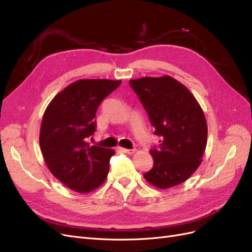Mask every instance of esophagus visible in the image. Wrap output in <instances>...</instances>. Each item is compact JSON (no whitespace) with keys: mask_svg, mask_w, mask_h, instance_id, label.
<instances>
[{"mask_svg":"<svg viewBox=\"0 0 252 252\" xmlns=\"http://www.w3.org/2000/svg\"><path fill=\"white\" fill-rule=\"evenodd\" d=\"M120 150L123 152V154H126V155H131L135 151L134 149H126V148H120Z\"/></svg>","mask_w":252,"mask_h":252,"instance_id":"34e87169","label":"esophagus"}]
</instances>
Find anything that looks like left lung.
<instances>
[{"label":"left lung","instance_id":"1","mask_svg":"<svg viewBox=\"0 0 252 252\" xmlns=\"http://www.w3.org/2000/svg\"><path fill=\"white\" fill-rule=\"evenodd\" d=\"M158 136L150 149L154 167L144 173L151 185L166 189L185 182L202 162L207 123L190 91L169 75L129 81Z\"/></svg>","mask_w":252,"mask_h":252}]
</instances>
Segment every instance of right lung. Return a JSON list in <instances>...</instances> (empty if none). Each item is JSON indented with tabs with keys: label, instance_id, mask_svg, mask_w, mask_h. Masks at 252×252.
Returning a JSON list of instances; mask_svg holds the SVG:
<instances>
[{
	"label": "right lung",
	"instance_id": "1",
	"mask_svg": "<svg viewBox=\"0 0 252 252\" xmlns=\"http://www.w3.org/2000/svg\"><path fill=\"white\" fill-rule=\"evenodd\" d=\"M121 81L80 80L58 94L45 110L40 146L50 172L64 185L86 193L100 187L114 150L90 146L101 102Z\"/></svg>",
	"mask_w": 252,
	"mask_h": 252
}]
</instances>
